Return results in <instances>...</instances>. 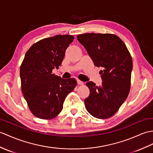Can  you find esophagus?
<instances>
[{
    "label": "esophagus",
    "mask_w": 153,
    "mask_h": 153,
    "mask_svg": "<svg viewBox=\"0 0 153 153\" xmlns=\"http://www.w3.org/2000/svg\"><path fill=\"white\" fill-rule=\"evenodd\" d=\"M77 83L79 84V85H84V82H83V81H80L79 79H77Z\"/></svg>",
    "instance_id": "obj_1"
}]
</instances>
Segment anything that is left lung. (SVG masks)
I'll list each match as a JSON object with an SVG mask.
<instances>
[{
  "label": "left lung",
  "mask_w": 153,
  "mask_h": 153,
  "mask_svg": "<svg viewBox=\"0 0 153 153\" xmlns=\"http://www.w3.org/2000/svg\"><path fill=\"white\" fill-rule=\"evenodd\" d=\"M93 60L102 67V85L93 81L86 85L90 94L85 99L88 112L98 119H108L118 111L129 94L132 60L126 45L119 36L112 34L85 33L77 35Z\"/></svg>",
  "instance_id": "obj_1"
}]
</instances>
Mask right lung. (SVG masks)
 <instances>
[{
  "mask_svg": "<svg viewBox=\"0 0 153 153\" xmlns=\"http://www.w3.org/2000/svg\"><path fill=\"white\" fill-rule=\"evenodd\" d=\"M72 35H56L34 44L26 53L20 68L21 91L32 113L51 119L62 111L66 96L77 85L75 78L65 79L52 73L59 68Z\"/></svg>",
  "mask_w": 153,
  "mask_h": 153,
  "instance_id": "add662e5",
  "label": "right lung"
}]
</instances>
